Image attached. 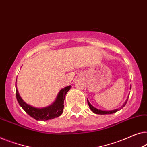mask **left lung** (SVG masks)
<instances>
[{
	"label": "left lung",
	"instance_id": "8db88e82",
	"mask_svg": "<svg viewBox=\"0 0 147 147\" xmlns=\"http://www.w3.org/2000/svg\"><path fill=\"white\" fill-rule=\"evenodd\" d=\"M130 89H131V86H130ZM129 97V95L128 97H127V101H125V103L124 104H123V106H121V107L120 108H119V109H116L111 110V111H103V110L97 109V108H95V107H93V106L92 105H91V104L90 103H89V101H88V105H89V108H90V109H91V111H93V113H95V114H99V115L112 114V113H116L117 111H119L120 109H122V108H123V107H125V105H126L127 101H128Z\"/></svg>",
	"mask_w": 147,
	"mask_h": 147
}]
</instances>
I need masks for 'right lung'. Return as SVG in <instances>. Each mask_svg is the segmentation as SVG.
Masks as SVG:
<instances>
[{"mask_svg": "<svg viewBox=\"0 0 147 147\" xmlns=\"http://www.w3.org/2000/svg\"><path fill=\"white\" fill-rule=\"evenodd\" d=\"M71 86H69L61 89L58 93L56 101L52 105L48 107L43 108H36L27 104L26 102L23 101L19 95L18 91L16 88V99L23 109L27 114L37 121H47L54 119L60 116L63 113V107H64V99L66 95Z\"/></svg>", "mask_w": 147, "mask_h": 147, "instance_id": "add662e5", "label": "right lung"}]
</instances>
